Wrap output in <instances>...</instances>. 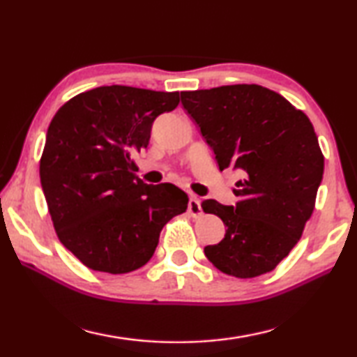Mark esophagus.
Segmentation results:
<instances>
[{
    "label": "esophagus",
    "mask_w": 357,
    "mask_h": 357,
    "mask_svg": "<svg viewBox=\"0 0 357 357\" xmlns=\"http://www.w3.org/2000/svg\"><path fill=\"white\" fill-rule=\"evenodd\" d=\"M187 209H189V213L193 215H198L202 214V206H200V200H198L197 197H190L189 198V204H187Z\"/></svg>",
    "instance_id": "1"
}]
</instances>
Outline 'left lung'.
<instances>
[{
  "mask_svg": "<svg viewBox=\"0 0 357 357\" xmlns=\"http://www.w3.org/2000/svg\"><path fill=\"white\" fill-rule=\"evenodd\" d=\"M181 104L213 148L220 172L241 173L236 206L204 200L227 233L204 255L223 274L250 279L275 269L315 208L324 157L310 119L279 93L229 84L181 93Z\"/></svg>",
  "mask_w": 357,
  "mask_h": 357,
  "instance_id": "left-lung-1",
  "label": "left lung"
}]
</instances>
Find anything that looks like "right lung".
<instances>
[{
	"mask_svg": "<svg viewBox=\"0 0 357 357\" xmlns=\"http://www.w3.org/2000/svg\"><path fill=\"white\" fill-rule=\"evenodd\" d=\"M178 104L179 93L112 84L75 96L53 116L40 184L59 241L86 268H142L165 223L187 209L185 192L143 183L132 159L148 146L154 119Z\"/></svg>",
	"mask_w": 357,
	"mask_h": 357,
	"instance_id": "1",
	"label": "right lung"
}]
</instances>
